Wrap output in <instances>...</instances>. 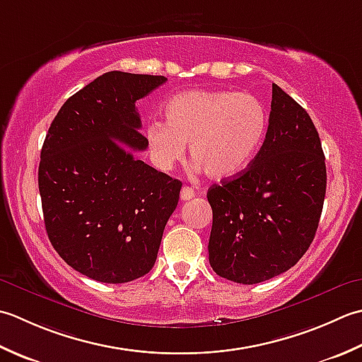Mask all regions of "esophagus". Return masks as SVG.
I'll use <instances>...</instances> for the list:
<instances>
[{"mask_svg": "<svg viewBox=\"0 0 362 362\" xmlns=\"http://www.w3.org/2000/svg\"><path fill=\"white\" fill-rule=\"evenodd\" d=\"M194 197H195V190L192 189V187L184 186L181 189V200L182 202H187V200H190V198H194Z\"/></svg>", "mask_w": 362, "mask_h": 362, "instance_id": "34e87169", "label": "esophagus"}]
</instances>
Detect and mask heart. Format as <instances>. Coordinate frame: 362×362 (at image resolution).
I'll list each match as a JSON object with an SVG mask.
<instances>
[{"instance_id":"heart-1","label":"heart","mask_w":362,"mask_h":362,"mask_svg":"<svg viewBox=\"0 0 362 362\" xmlns=\"http://www.w3.org/2000/svg\"><path fill=\"white\" fill-rule=\"evenodd\" d=\"M164 122L145 131L154 165L168 172L186 156L212 180L240 175L259 151L269 115L261 100L247 92L186 90L164 106Z\"/></svg>"}]
</instances>
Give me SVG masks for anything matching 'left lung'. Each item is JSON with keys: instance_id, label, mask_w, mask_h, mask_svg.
<instances>
[{"instance_id": "left-lung-1", "label": "left lung", "mask_w": 362, "mask_h": 362, "mask_svg": "<svg viewBox=\"0 0 362 362\" xmlns=\"http://www.w3.org/2000/svg\"><path fill=\"white\" fill-rule=\"evenodd\" d=\"M264 144L240 175L208 190L209 264L218 276L256 284L297 264L314 240L327 167L311 117L272 86Z\"/></svg>"}]
</instances>
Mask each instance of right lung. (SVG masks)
Wrapping results in <instances>:
<instances>
[{
	"instance_id": "obj_1",
	"label": "right lung",
	"mask_w": 362,
	"mask_h": 362,
	"mask_svg": "<svg viewBox=\"0 0 362 362\" xmlns=\"http://www.w3.org/2000/svg\"><path fill=\"white\" fill-rule=\"evenodd\" d=\"M165 76L107 71L59 109L43 142L39 190L51 245L70 267L100 283L148 274L180 200L181 182L136 158V101Z\"/></svg>"
}]
</instances>
